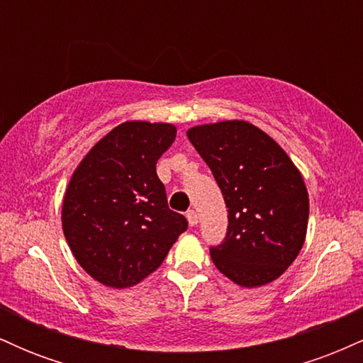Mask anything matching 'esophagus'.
I'll return each mask as SVG.
<instances>
[{"label": "esophagus", "mask_w": 363, "mask_h": 363, "mask_svg": "<svg viewBox=\"0 0 363 363\" xmlns=\"http://www.w3.org/2000/svg\"><path fill=\"white\" fill-rule=\"evenodd\" d=\"M187 222H189L191 227H194V225H198V213H196L194 210H189L187 211Z\"/></svg>", "instance_id": "1"}]
</instances>
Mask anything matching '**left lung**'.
<instances>
[{"instance_id":"obj_1","label":"left lung","mask_w":363,"mask_h":363,"mask_svg":"<svg viewBox=\"0 0 363 363\" xmlns=\"http://www.w3.org/2000/svg\"><path fill=\"white\" fill-rule=\"evenodd\" d=\"M213 172L228 208L227 235L210 247L215 266L237 285L277 280L306 240L309 196L280 145L245 121H222L187 131Z\"/></svg>"}]
</instances>
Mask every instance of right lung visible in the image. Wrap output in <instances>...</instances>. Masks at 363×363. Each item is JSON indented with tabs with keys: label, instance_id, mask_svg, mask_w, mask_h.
Returning a JSON list of instances; mask_svg holds the SVG:
<instances>
[{
	"label": "right lung",
	"instance_id": "right-lung-1",
	"mask_svg": "<svg viewBox=\"0 0 363 363\" xmlns=\"http://www.w3.org/2000/svg\"><path fill=\"white\" fill-rule=\"evenodd\" d=\"M176 126L128 121L80 162L62 201V232L80 266L104 285L126 289L153 273L186 232L167 205L157 160Z\"/></svg>",
	"mask_w": 363,
	"mask_h": 363
}]
</instances>
